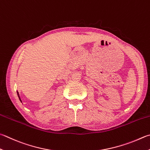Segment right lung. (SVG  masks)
<instances>
[{"label":"right lung","mask_w":150,"mask_h":150,"mask_svg":"<svg viewBox=\"0 0 150 150\" xmlns=\"http://www.w3.org/2000/svg\"><path fill=\"white\" fill-rule=\"evenodd\" d=\"M17 93H18V97H19V99L20 100V101L21 102V98H20V97H19V93H18V91H17ZM22 103V102H21Z\"/></svg>","instance_id":"right-lung-1"}]
</instances>
